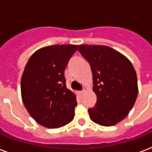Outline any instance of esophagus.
<instances>
[{"label":"esophagus","instance_id":"obj_1","mask_svg":"<svg viewBox=\"0 0 152 152\" xmlns=\"http://www.w3.org/2000/svg\"><path fill=\"white\" fill-rule=\"evenodd\" d=\"M84 93V91H79V95H82Z\"/></svg>","mask_w":152,"mask_h":152}]
</instances>
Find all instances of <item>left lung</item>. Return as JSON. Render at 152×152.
Returning a JSON list of instances; mask_svg holds the SVG:
<instances>
[{
	"label": "left lung",
	"mask_w": 152,
	"mask_h": 152,
	"mask_svg": "<svg viewBox=\"0 0 152 152\" xmlns=\"http://www.w3.org/2000/svg\"><path fill=\"white\" fill-rule=\"evenodd\" d=\"M77 46L91 65L93 91L97 96L95 106L88 109L91 120L102 126H113L134 106L138 95L136 71L127 57L109 46Z\"/></svg>",
	"instance_id": "1"
}]
</instances>
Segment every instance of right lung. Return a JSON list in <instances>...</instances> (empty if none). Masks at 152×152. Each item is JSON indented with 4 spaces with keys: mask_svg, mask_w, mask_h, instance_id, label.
Returning a JSON list of instances; mask_svg holds the SVG:
<instances>
[{
    "mask_svg": "<svg viewBox=\"0 0 152 152\" xmlns=\"http://www.w3.org/2000/svg\"><path fill=\"white\" fill-rule=\"evenodd\" d=\"M76 45H53L39 49L28 60L21 78V97L35 121L57 129L73 120L76 96L66 88L64 70Z\"/></svg>",
    "mask_w": 152,
    "mask_h": 152,
    "instance_id": "add662e5",
    "label": "right lung"
}]
</instances>
